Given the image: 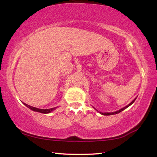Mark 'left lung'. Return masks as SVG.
I'll return each instance as SVG.
<instances>
[{
  "instance_id": "obj_1",
  "label": "left lung",
  "mask_w": 157,
  "mask_h": 157,
  "mask_svg": "<svg viewBox=\"0 0 157 157\" xmlns=\"http://www.w3.org/2000/svg\"><path fill=\"white\" fill-rule=\"evenodd\" d=\"M137 98V97H136ZM136 98H135V99H134V100H133L132 101V102H130L129 103V105H127V106H125V107H123V108H122V109H119V110H118V111H113V112H100V111H98L97 109H95V108H94L95 109V110H96V111H98V112H99L100 114H102V115H105V116H110V115H113V114H117V113H120V112H121V111H123V110H124V109H127V107H129V106L130 105H132V104H133V103H134V101L135 100H136Z\"/></svg>"
}]
</instances>
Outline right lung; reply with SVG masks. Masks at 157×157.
<instances>
[{
  "label": "right lung",
  "instance_id": "1",
  "mask_svg": "<svg viewBox=\"0 0 157 157\" xmlns=\"http://www.w3.org/2000/svg\"><path fill=\"white\" fill-rule=\"evenodd\" d=\"M23 103L26 106V107H28L29 109H30L31 110H33L34 111H36V112L42 113H49L57 109V107H54V108H51V109H39V108L32 107V106L25 104V103H24V102H23Z\"/></svg>",
  "mask_w": 157,
  "mask_h": 157
}]
</instances>
